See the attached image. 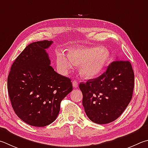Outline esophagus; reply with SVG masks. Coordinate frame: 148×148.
<instances>
[{
	"mask_svg": "<svg viewBox=\"0 0 148 148\" xmlns=\"http://www.w3.org/2000/svg\"><path fill=\"white\" fill-rule=\"evenodd\" d=\"M72 85H73V87L74 88H77L78 87V83H77V81H76V80H74V81L72 82Z\"/></svg>",
	"mask_w": 148,
	"mask_h": 148,
	"instance_id": "esophagus-1",
	"label": "esophagus"
}]
</instances>
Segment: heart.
Returning <instances> with one entry per match:
<instances>
[{"mask_svg":"<svg viewBox=\"0 0 148 148\" xmlns=\"http://www.w3.org/2000/svg\"><path fill=\"white\" fill-rule=\"evenodd\" d=\"M109 58V52L106 48L77 47L70 49L67 56L58 52L56 60L58 69L62 73H67L73 65H80L79 71L81 76L92 79L101 73Z\"/></svg>","mask_w":148,"mask_h":148,"instance_id":"heart-1","label":"heart"}]
</instances>
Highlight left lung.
<instances>
[{
    "label": "left lung",
    "mask_w": 148,
    "mask_h": 148,
    "mask_svg": "<svg viewBox=\"0 0 148 148\" xmlns=\"http://www.w3.org/2000/svg\"><path fill=\"white\" fill-rule=\"evenodd\" d=\"M134 80L131 63L117 59L101 76L80 83L83 106L88 119L98 124L116 120L131 100Z\"/></svg>",
    "instance_id": "left-lung-1"
}]
</instances>
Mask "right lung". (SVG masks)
I'll list each match as a JSON object with an SVG mask.
<instances>
[{
    "label": "right lung",
    "instance_id": "1",
    "mask_svg": "<svg viewBox=\"0 0 148 148\" xmlns=\"http://www.w3.org/2000/svg\"><path fill=\"white\" fill-rule=\"evenodd\" d=\"M52 41L32 42L16 58L8 77V91L15 114L35 127H45L54 121L61 101L72 90L69 77L50 66L46 49Z\"/></svg>",
    "mask_w": 148,
    "mask_h": 148
}]
</instances>
